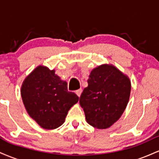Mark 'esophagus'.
<instances>
[{
  "label": "esophagus",
  "instance_id": "obj_1",
  "mask_svg": "<svg viewBox=\"0 0 159 159\" xmlns=\"http://www.w3.org/2000/svg\"><path fill=\"white\" fill-rule=\"evenodd\" d=\"M81 93H82V90H81V89H79V90H78L75 91V93L77 94V96H78V97H80V96H81Z\"/></svg>",
  "mask_w": 159,
  "mask_h": 159
}]
</instances>
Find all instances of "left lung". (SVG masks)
<instances>
[{
    "mask_svg": "<svg viewBox=\"0 0 159 159\" xmlns=\"http://www.w3.org/2000/svg\"><path fill=\"white\" fill-rule=\"evenodd\" d=\"M87 83L79 100L86 120L96 129H107L127 106L130 80L114 66L104 64L91 71Z\"/></svg>",
    "mask_w": 159,
    "mask_h": 159,
    "instance_id": "left-lung-1",
    "label": "left lung"
}]
</instances>
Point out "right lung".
<instances>
[{
  "label": "right lung",
  "mask_w": 159,
  "mask_h": 159,
  "mask_svg": "<svg viewBox=\"0 0 159 159\" xmlns=\"http://www.w3.org/2000/svg\"><path fill=\"white\" fill-rule=\"evenodd\" d=\"M25 108L42 128L54 129L64 123L71 107L79 97L67 90V83L55 71L39 66L25 78L21 89Z\"/></svg>",
  "instance_id": "right-lung-1"
}]
</instances>
